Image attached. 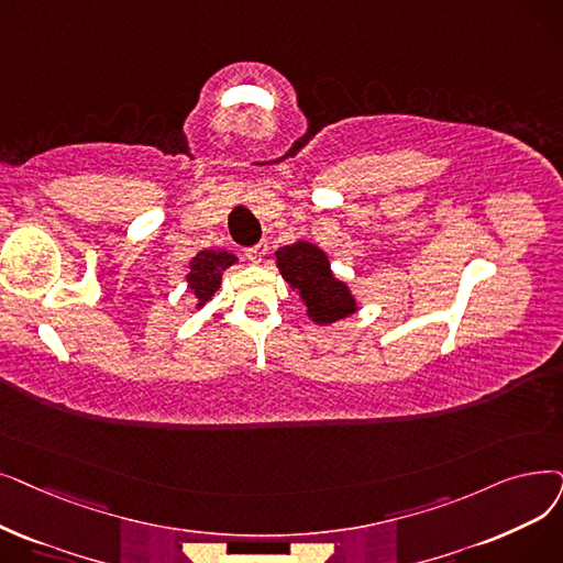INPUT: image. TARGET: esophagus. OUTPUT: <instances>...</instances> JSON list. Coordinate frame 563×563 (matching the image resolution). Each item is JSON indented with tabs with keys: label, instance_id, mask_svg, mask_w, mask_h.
<instances>
[{
	"label": "esophagus",
	"instance_id": "1",
	"mask_svg": "<svg viewBox=\"0 0 563 563\" xmlns=\"http://www.w3.org/2000/svg\"><path fill=\"white\" fill-rule=\"evenodd\" d=\"M266 255V243H257V246L253 249H246V257L253 262V264H260Z\"/></svg>",
	"mask_w": 563,
	"mask_h": 563
}]
</instances>
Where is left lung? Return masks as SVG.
I'll return each instance as SVG.
<instances>
[{"mask_svg": "<svg viewBox=\"0 0 563 563\" xmlns=\"http://www.w3.org/2000/svg\"><path fill=\"white\" fill-rule=\"evenodd\" d=\"M276 266L285 283L297 291L306 314L317 327L335 324L358 310V301L345 280H340L327 253L312 241H295L276 251Z\"/></svg>", "mask_w": 563, "mask_h": 563, "instance_id": "8db88e82", "label": "left lung"}]
</instances>
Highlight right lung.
Wrapping results in <instances>:
<instances>
[{"label": "right lung", "instance_id": "obj_1", "mask_svg": "<svg viewBox=\"0 0 563 563\" xmlns=\"http://www.w3.org/2000/svg\"><path fill=\"white\" fill-rule=\"evenodd\" d=\"M234 264H239V257L234 253L213 249L200 251L190 260L186 283L190 295L195 297V310H202L205 303L213 299L218 287L223 283V274Z\"/></svg>", "mask_w": 563, "mask_h": 563}]
</instances>
